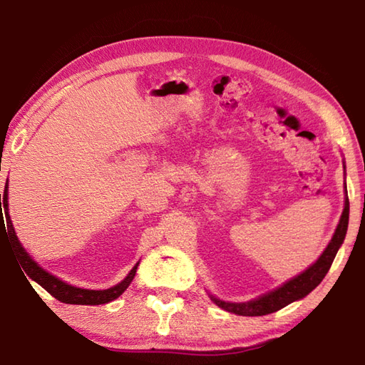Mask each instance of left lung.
I'll return each instance as SVG.
<instances>
[{
    "label": "left lung",
    "instance_id": "8db88e82",
    "mask_svg": "<svg viewBox=\"0 0 365 365\" xmlns=\"http://www.w3.org/2000/svg\"><path fill=\"white\" fill-rule=\"evenodd\" d=\"M346 193H348V191H346ZM348 220H349V200H348V195H346L344 209H343L341 219H339V224L335 230V235H333L331 242L322 252V256L317 259L316 264H312L311 267L302 272L301 275L294 277V279L287 282L283 287L277 288V289H274V292L264 294V296H261V298H257L255 301L225 302V301L214 298V296H211V299L219 307L225 309V311H228V312L237 314V316L256 317V316H265V314L277 312V311H280L282 307L288 306L289 302L304 298V296L311 293L312 289L324 280L327 272L330 270L333 259H335L339 246H341L343 240L346 237V230H348Z\"/></svg>",
    "mask_w": 365,
    "mask_h": 365
}]
</instances>
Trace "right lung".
I'll list each match as a JSON object with an SVG mask.
<instances>
[{
	"label": "right lung",
	"instance_id": "obj_1",
	"mask_svg": "<svg viewBox=\"0 0 365 365\" xmlns=\"http://www.w3.org/2000/svg\"><path fill=\"white\" fill-rule=\"evenodd\" d=\"M5 207L6 227H8V235L12 250L16 251L17 261L22 265V269L30 279L35 280L38 285H41L46 292L54 296V298L59 299L61 302H66V304H88V306H98V304H106V302L113 301L125 292L130 285L135 274H137V265L130 270L125 279H123L119 285L108 289H83L77 288L72 285H67L63 280L56 279V277L48 274L46 270H43L38 264H36L32 257H30L26 250L22 248L19 240H17L14 228H12L9 214H8V185H6L4 193L0 195V224L3 225L4 218L2 217V207Z\"/></svg>",
	"mask_w": 365,
	"mask_h": 365
}]
</instances>
